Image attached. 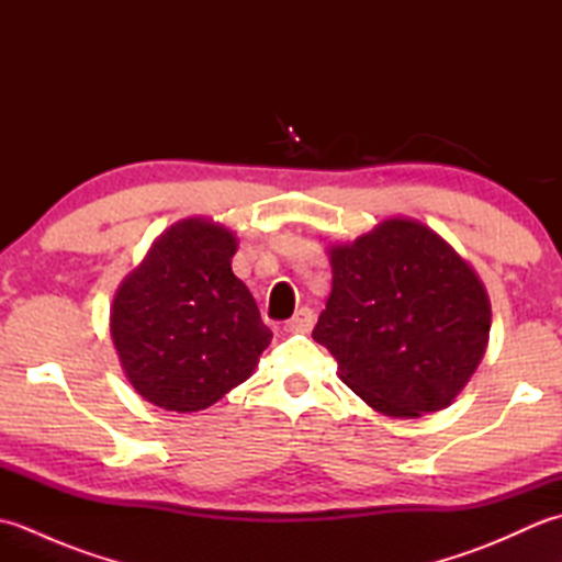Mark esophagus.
Segmentation results:
<instances>
[{
  "label": "esophagus",
  "mask_w": 562,
  "mask_h": 562,
  "mask_svg": "<svg viewBox=\"0 0 562 562\" xmlns=\"http://www.w3.org/2000/svg\"><path fill=\"white\" fill-rule=\"evenodd\" d=\"M314 321H316V316H314V312L308 306H302L300 312H296L288 324H284V330H290V333H308L314 328Z\"/></svg>",
  "instance_id": "obj_1"
}]
</instances>
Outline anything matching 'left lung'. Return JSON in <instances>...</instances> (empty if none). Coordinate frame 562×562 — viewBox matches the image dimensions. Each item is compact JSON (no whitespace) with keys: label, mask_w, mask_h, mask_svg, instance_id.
<instances>
[{"label":"left lung","mask_w":562,"mask_h":562,"mask_svg":"<svg viewBox=\"0 0 562 562\" xmlns=\"http://www.w3.org/2000/svg\"><path fill=\"white\" fill-rule=\"evenodd\" d=\"M333 290L314 340L374 411L420 417L447 408L481 364L491 302L479 274L413 220L330 248Z\"/></svg>","instance_id":"1"}]
</instances>
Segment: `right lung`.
Segmentation results:
<instances>
[{"label": "right lung", "mask_w": 562, "mask_h": 562, "mask_svg": "<svg viewBox=\"0 0 562 562\" xmlns=\"http://www.w3.org/2000/svg\"><path fill=\"white\" fill-rule=\"evenodd\" d=\"M236 238L207 220L159 236L121 284L111 336L130 384L164 411L195 413L254 372L272 333L232 272Z\"/></svg>", "instance_id": "right-lung-1"}]
</instances>
